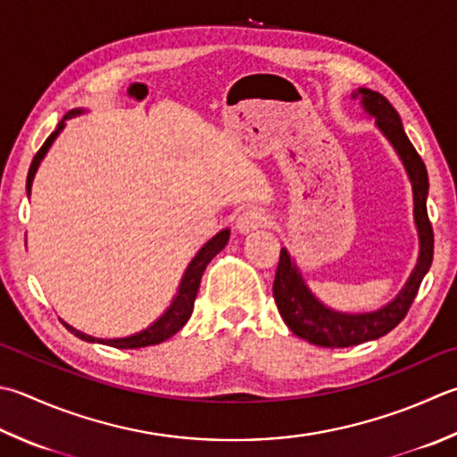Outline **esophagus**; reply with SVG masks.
Masks as SVG:
<instances>
[{"mask_svg":"<svg viewBox=\"0 0 457 457\" xmlns=\"http://www.w3.org/2000/svg\"><path fill=\"white\" fill-rule=\"evenodd\" d=\"M269 222V214L262 209H246L238 214L237 219V230L238 232H253L256 228L264 227Z\"/></svg>","mask_w":457,"mask_h":457,"instance_id":"esophagus-1","label":"esophagus"}]
</instances>
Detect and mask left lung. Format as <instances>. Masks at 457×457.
<instances>
[{
  "instance_id": "left-lung-1",
  "label": "left lung",
  "mask_w": 457,
  "mask_h": 457,
  "mask_svg": "<svg viewBox=\"0 0 457 457\" xmlns=\"http://www.w3.org/2000/svg\"><path fill=\"white\" fill-rule=\"evenodd\" d=\"M354 97L362 99L364 109L370 115L376 117L378 127L388 137V141L394 145V149L398 151L400 159L406 165L411 188H414V214L420 232V258L408 284L388 306L368 314H342L318 303L312 296V292L306 288L303 277L296 270V264L290 261L288 253L282 248L277 266V277H274L272 284V295L274 300H277L278 312L282 320L287 322L288 328L296 336H300L303 340H308L310 344H316V346L326 348L356 346V344L376 340L394 330L406 318L420 290V284L424 280L429 266H432L434 258V228L428 219L426 209L428 170L424 161H421L414 145L410 143L406 133H403L398 113H395V109L390 105V101L384 95L370 89H358Z\"/></svg>"
}]
</instances>
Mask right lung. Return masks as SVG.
<instances>
[{"mask_svg":"<svg viewBox=\"0 0 457 457\" xmlns=\"http://www.w3.org/2000/svg\"><path fill=\"white\" fill-rule=\"evenodd\" d=\"M79 113V111H69V113L59 121L57 129L54 133H51L46 143L41 145V149L36 153V157H33L31 161V167H29V173H28V195L31 193V183H33V177H36V170L39 167L41 159L46 157L47 149L51 147V143L55 141V137L59 135V131L65 127V119H71L73 115ZM228 228L220 230L217 237L211 238L209 243H206L199 254H196L191 264H188V269L185 272L183 280H180V287H179V295L175 296L173 304L169 306V310L165 314H162L157 322H154L153 326H149V328H145L143 332L135 334V336H129V338H117V340H101V338H93V336L89 334H83L79 330L71 328V326L65 324V328L69 332H73L77 338L81 340H87V342H101V344H109V346L113 348H119V350H129V348H145V346H153V344H161L169 340L170 336H175L183 326L187 324L188 318H191L193 314V306H195V298H196V292H199V284H201V278H203V272L206 269V264H209L214 256H217L222 248H225V245L228 243Z\"/></svg>","mask_w":457,"mask_h":457,"instance_id":"right-lung-1","label":"right lung"}]
</instances>
